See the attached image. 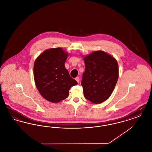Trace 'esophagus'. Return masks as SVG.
Masks as SVG:
<instances>
[{
    "instance_id": "1",
    "label": "esophagus",
    "mask_w": 152,
    "mask_h": 152,
    "mask_svg": "<svg viewBox=\"0 0 152 152\" xmlns=\"http://www.w3.org/2000/svg\"><path fill=\"white\" fill-rule=\"evenodd\" d=\"M75 80H76V81L79 83L80 81V78L79 77H76V79H75Z\"/></svg>"
}]
</instances>
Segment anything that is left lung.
Here are the masks:
<instances>
[{"instance_id": "left-lung-1", "label": "left lung", "mask_w": 152, "mask_h": 152, "mask_svg": "<svg viewBox=\"0 0 152 152\" xmlns=\"http://www.w3.org/2000/svg\"><path fill=\"white\" fill-rule=\"evenodd\" d=\"M86 71L81 86L86 99L93 104L106 101L112 94L118 78V65L115 58L102 51L83 57Z\"/></svg>"}]
</instances>
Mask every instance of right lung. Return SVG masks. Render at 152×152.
<instances>
[{
	"instance_id": "obj_1",
	"label": "right lung",
	"mask_w": 152,
	"mask_h": 152,
	"mask_svg": "<svg viewBox=\"0 0 152 152\" xmlns=\"http://www.w3.org/2000/svg\"><path fill=\"white\" fill-rule=\"evenodd\" d=\"M69 54L61 48L46 50L36 58L34 77L39 93L47 101L58 103L68 97L69 91L77 84L65 68Z\"/></svg>"
}]
</instances>
